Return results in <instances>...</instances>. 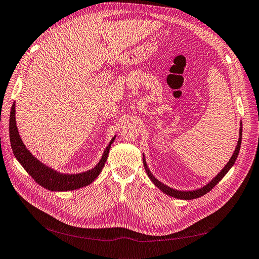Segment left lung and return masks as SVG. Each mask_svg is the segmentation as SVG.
I'll return each mask as SVG.
<instances>
[{
    "mask_svg": "<svg viewBox=\"0 0 259 259\" xmlns=\"http://www.w3.org/2000/svg\"><path fill=\"white\" fill-rule=\"evenodd\" d=\"M241 142H242V127L240 128V137H239V140H238V145H237V148L236 150H234L231 159L229 160V162L226 164L225 167L221 170V173H219L215 178H213L210 180V182L204 186L203 188H200V189H197V190H192V191H179V190H175L173 189V188L170 187H167L166 185L162 184L161 182H159L158 179H156L152 174L151 171L149 170L148 166H147V163H146V160H145V156H144V166L146 168V171L147 174L149 176V178L151 179V182L159 188L160 190H162L164 193H166L167 195H170V197H174V198H177V199H182V200H192V199H197V198H200L202 197V195L206 194L207 192H209L213 188L221 182V180L224 178V176L228 173L229 169L233 166L234 162H236L237 158H238V154H239V151H240V147H241Z\"/></svg>",
    "mask_w": 259,
    "mask_h": 259,
    "instance_id": "obj_1",
    "label": "left lung"
}]
</instances>
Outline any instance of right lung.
Here are the masks:
<instances>
[{
  "mask_svg": "<svg viewBox=\"0 0 259 259\" xmlns=\"http://www.w3.org/2000/svg\"><path fill=\"white\" fill-rule=\"evenodd\" d=\"M15 111H16L15 110V104H13L10 115V140L13 152L14 155L16 156L18 162L22 165V167L27 170V173L32 177L38 185H41L42 187L51 191H68L75 190L79 189V188L88 186L97 178V176L100 174L101 169L105 166L109 150H110L111 144L113 143L115 137L111 139L110 144L106 148L103 156H101L99 163L95 167L80 174H61L56 170H54L53 168L44 165L43 163L36 160L34 156L30 153L26 146L23 145L16 126Z\"/></svg>",
  "mask_w": 259,
  "mask_h": 259,
  "instance_id": "obj_1",
  "label": "right lung"
}]
</instances>
